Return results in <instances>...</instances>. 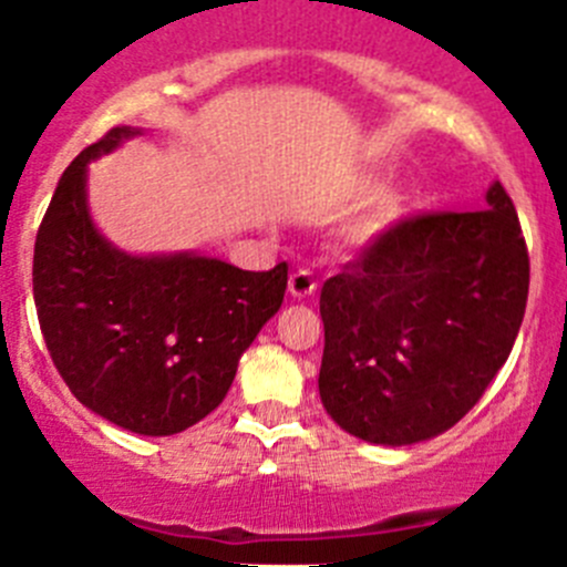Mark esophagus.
Here are the masks:
<instances>
[{
	"instance_id": "1",
	"label": "esophagus",
	"mask_w": 567,
	"mask_h": 567,
	"mask_svg": "<svg viewBox=\"0 0 567 567\" xmlns=\"http://www.w3.org/2000/svg\"><path fill=\"white\" fill-rule=\"evenodd\" d=\"M316 285L319 282H316V277L308 271V268H299V271L290 274V279H288V290L293 299H308V296H313Z\"/></svg>"
}]
</instances>
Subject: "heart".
<instances>
[{"label": "heart", "mask_w": 567, "mask_h": 567, "mask_svg": "<svg viewBox=\"0 0 567 567\" xmlns=\"http://www.w3.org/2000/svg\"><path fill=\"white\" fill-rule=\"evenodd\" d=\"M372 189L369 187H361L358 189V195H369ZM405 218V204L400 198H383L378 200V204L369 206L367 212H363L361 218L355 220V226H352V243L355 246H367V243L378 240L380 235H385L389 229H394L400 220Z\"/></svg>", "instance_id": "1"}]
</instances>
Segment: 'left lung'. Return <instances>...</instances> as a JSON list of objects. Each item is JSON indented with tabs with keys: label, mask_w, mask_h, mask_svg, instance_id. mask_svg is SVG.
I'll return each instance as SVG.
<instances>
[{
	"label": "left lung",
	"mask_w": 567,
	"mask_h": 567,
	"mask_svg": "<svg viewBox=\"0 0 567 567\" xmlns=\"http://www.w3.org/2000/svg\"><path fill=\"white\" fill-rule=\"evenodd\" d=\"M526 299V240L501 182L481 212L400 220L321 288L327 414L389 447L439 436L506 363Z\"/></svg>",
	"instance_id": "left-lung-1"
}]
</instances>
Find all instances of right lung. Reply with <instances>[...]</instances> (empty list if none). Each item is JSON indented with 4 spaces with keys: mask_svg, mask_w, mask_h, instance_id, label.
Listing matches in <instances>:
<instances>
[{
    "mask_svg": "<svg viewBox=\"0 0 567 567\" xmlns=\"http://www.w3.org/2000/svg\"><path fill=\"white\" fill-rule=\"evenodd\" d=\"M140 134L111 128L63 171L35 237L33 299L69 391L125 431L171 436L224 403L237 361L282 305L288 262L243 271L193 251L111 246L89 215V162Z\"/></svg>",
    "mask_w": 567,
    "mask_h": 567,
    "instance_id": "right-lung-1",
    "label": "right lung"
}]
</instances>
